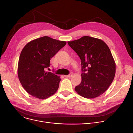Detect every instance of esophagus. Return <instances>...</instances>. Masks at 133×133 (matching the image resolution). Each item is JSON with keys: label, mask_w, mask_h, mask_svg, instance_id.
<instances>
[{"label": "esophagus", "mask_w": 133, "mask_h": 133, "mask_svg": "<svg viewBox=\"0 0 133 133\" xmlns=\"http://www.w3.org/2000/svg\"><path fill=\"white\" fill-rule=\"evenodd\" d=\"M72 74H69L68 75H64V77H70L72 76Z\"/></svg>", "instance_id": "1"}]
</instances>
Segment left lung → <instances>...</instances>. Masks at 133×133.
<instances>
[{"mask_svg": "<svg viewBox=\"0 0 133 133\" xmlns=\"http://www.w3.org/2000/svg\"><path fill=\"white\" fill-rule=\"evenodd\" d=\"M81 61L82 82L75 89L84 98L103 94L114 78L116 64L110 50L101 39L89 36L68 42Z\"/></svg>", "mask_w": 133, "mask_h": 133, "instance_id": "obj_1", "label": "left lung"}]
</instances>
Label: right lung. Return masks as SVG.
Returning a JSON list of instances; mask_svg holds the SVG:
<instances>
[{
    "mask_svg": "<svg viewBox=\"0 0 133 133\" xmlns=\"http://www.w3.org/2000/svg\"><path fill=\"white\" fill-rule=\"evenodd\" d=\"M66 44L65 41L44 36L29 42L23 49L18 64V78L32 96L44 99L58 90L60 77L45 69L50 67L51 58Z\"/></svg>",
    "mask_w": 133,
    "mask_h": 133,
    "instance_id": "obj_1",
    "label": "right lung"
}]
</instances>
